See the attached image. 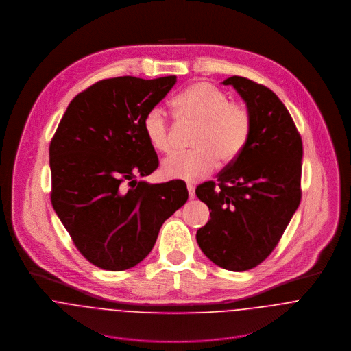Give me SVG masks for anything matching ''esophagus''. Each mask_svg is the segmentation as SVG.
<instances>
[{
	"mask_svg": "<svg viewBox=\"0 0 351 351\" xmlns=\"http://www.w3.org/2000/svg\"><path fill=\"white\" fill-rule=\"evenodd\" d=\"M188 193H189V199L193 200L195 199V186L193 185H188Z\"/></svg>",
	"mask_w": 351,
	"mask_h": 351,
	"instance_id": "1",
	"label": "esophagus"
}]
</instances>
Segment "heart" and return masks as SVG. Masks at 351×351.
Wrapping results in <instances>:
<instances>
[{"label": "heart", "mask_w": 351, "mask_h": 351, "mask_svg": "<svg viewBox=\"0 0 351 351\" xmlns=\"http://www.w3.org/2000/svg\"><path fill=\"white\" fill-rule=\"evenodd\" d=\"M181 124H196L191 136L195 150L177 152L163 159L160 170L166 178L195 182L209 176L217 160L234 162L243 151L251 131V117L243 104L230 101L226 92L210 82H196L173 102ZM143 131L151 147L167 154L173 150V130L165 112L155 106L143 119Z\"/></svg>", "instance_id": "heart-1"}]
</instances>
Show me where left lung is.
<instances>
[{
  "label": "left lung",
  "mask_w": 351,
  "mask_h": 351,
  "mask_svg": "<svg viewBox=\"0 0 351 351\" xmlns=\"http://www.w3.org/2000/svg\"><path fill=\"white\" fill-rule=\"evenodd\" d=\"M231 85L250 113L249 141L239 156L196 195L210 210L197 230L202 252L217 266L245 271L277 246L301 200L302 143L281 100L266 86L243 77Z\"/></svg>",
  "instance_id": "1"
}]
</instances>
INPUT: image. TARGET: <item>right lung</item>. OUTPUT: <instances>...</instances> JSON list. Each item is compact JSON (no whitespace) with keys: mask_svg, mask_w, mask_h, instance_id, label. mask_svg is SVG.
<instances>
[{"mask_svg":"<svg viewBox=\"0 0 351 351\" xmlns=\"http://www.w3.org/2000/svg\"><path fill=\"white\" fill-rule=\"evenodd\" d=\"M177 77L102 80L69 104L51 141V202L93 265L121 271L142 262L159 230L188 200L184 181H143L158 156L143 119Z\"/></svg>","mask_w":351,"mask_h":351,"instance_id":"right-lung-1","label":"right lung"}]
</instances>
